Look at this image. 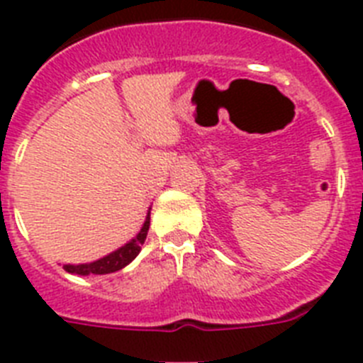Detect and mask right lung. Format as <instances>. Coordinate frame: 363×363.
<instances>
[{"mask_svg": "<svg viewBox=\"0 0 363 363\" xmlns=\"http://www.w3.org/2000/svg\"><path fill=\"white\" fill-rule=\"evenodd\" d=\"M149 216H151V208L147 210V216H145V221L140 228V233L136 234L135 238L129 240V242L121 245L120 249L112 251L111 255L99 258L96 262H90V264H64V269L68 273H73V275H108V273H114V271L123 269L125 266H129L130 262L138 257V252L142 251V245H144L145 238H147V230H149Z\"/></svg>", "mask_w": 363, "mask_h": 363, "instance_id": "add662e5", "label": "right lung"}]
</instances>
